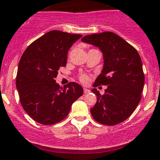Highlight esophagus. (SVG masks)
Returning <instances> with one entry per match:
<instances>
[{"instance_id":"1","label":"esophagus","mask_w":160,"mask_h":160,"mask_svg":"<svg viewBox=\"0 0 160 160\" xmlns=\"http://www.w3.org/2000/svg\"><path fill=\"white\" fill-rule=\"evenodd\" d=\"M90 90H89V89H87V88H83V92H84V93H90Z\"/></svg>"}]
</instances>
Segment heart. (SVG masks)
I'll list each match as a JSON object with an SVG mask.
<instances>
[{"instance_id":"obj_1","label":"heart","mask_w":160,"mask_h":160,"mask_svg":"<svg viewBox=\"0 0 160 160\" xmlns=\"http://www.w3.org/2000/svg\"><path fill=\"white\" fill-rule=\"evenodd\" d=\"M80 80L82 82H86L87 80V77L86 75H81L80 76Z\"/></svg>"}]
</instances>
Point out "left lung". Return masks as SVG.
<instances>
[{
  "label": "left lung",
  "instance_id": "1",
  "mask_svg": "<svg viewBox=\"0 0 160 160\" xmlns=\"http://www.w3.org/2000/svg\"><path fill=\"white\" fill-rule=\"evenodd\" d=\"M82 42L97 47L102 53L103 67L93 85H106L101 95L96 88L97 102L90 109L97 122L112 126L133 112L141 100L144 78L142 60L137 50L112 32L87 35Z\"/></svg>",
  "mask_w": 160,
  "mask_h": 160
}]
</instances>
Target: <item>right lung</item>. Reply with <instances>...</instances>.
Returning a JSON list of instances; mask_svg holds the SVG:
<instances>
[{
  "label": "right lung",
  "mask_w": 160,
  "mask_h": 160,
  "mask_svg": "<svg viewBox=\"0 0 160 160\" xmlns=\"http://www.w3.org/2000/svg\"><path fill=\"white\" fill-rule=\"evenodd\" d=\"M82 37L50 31L27 48L19 62L16 87L25 112L36 122L52 125L66 118L73 102L83 93L78 83L60 87L55 80L67 64V53Z\"/></svg>",
  "instance_id": "obj_1"
}]
</instances>
